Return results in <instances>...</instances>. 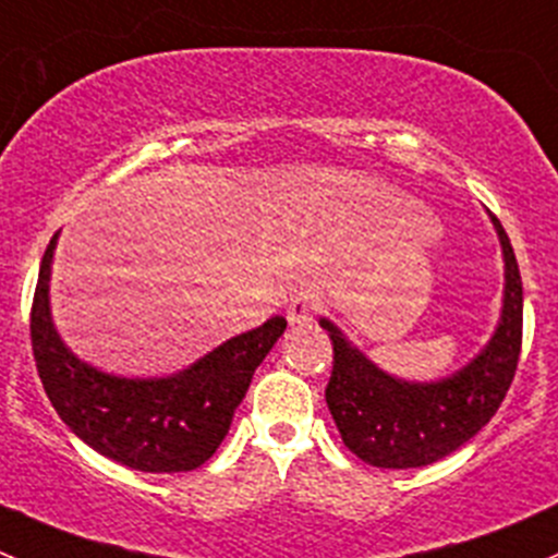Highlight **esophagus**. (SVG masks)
Returning <instances> with one entry per match:
<instances>
[{
    "mask_svg": "<svg viewBox=\"0 0 558 558\" xmlns=\"http://www.w3.org/2000/svg\"><path fill=\"white\" fill-rule=\"evenodd\" d=\"M323 301L315 293H299L295 299L288 301V320L290 326H301V323H310L315 312H320Z\"/></svg>",
    "mask_w": 558,
    "mask_h": 558,
    "instance_id": "esophagus-1",
    "label": "esophagus"
}]
</instances>
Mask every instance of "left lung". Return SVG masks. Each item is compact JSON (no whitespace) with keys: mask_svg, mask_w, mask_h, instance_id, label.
<instances>
[{"mask_svg":"<svg viewBox=\"0 0 558 558\" xmlns=\"http://www.w3.org/2000/svg\"><path fill=\"white\" fill-rule=\"evenodd\" d=\"M504 252V310L496 333L474 362L433 384H408L375 367L323 317L333 344L326 402L344 447L375 469H418L471 441L512 386L523 342V282L512 243L490 216Z\"/></svg>","mask_w":558,"mask_h":558,"instance_id":"8db88e82","label":"left lung"}]
</instances>
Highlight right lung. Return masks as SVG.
<instances>
[{
	"label": "right lung",
	"instance_id": "add662e5",
	"mask_svg": "<svg viewBox=\"0 0 558 558\" xmlns=\"http://www.w3.org/2000/svg\"><path fill=\"white\" fill-rule=\"evenodd\" d=\"M54 246L57 235L40 259L29 315L37 375L54 411L87 447L129 469L150 474L199 469L225 441L254 369L282 337L288 320L270 317L169 378L106 375L78 362L51 323Z\"/></svg>",
	"mask_w": 558,
	"mask_h": 558
}]
</instances>
